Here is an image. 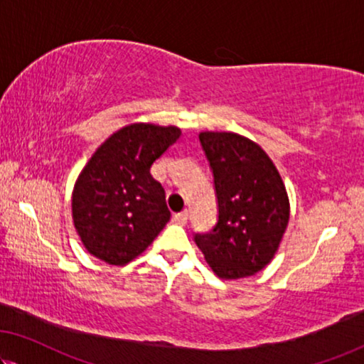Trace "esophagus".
Here are the masks:
<instances>
[{"instance_id": "1", "label": "esophagus", "mask_w": 364, "mask_h": 364, "mask_svg": "<svg viewBox=\"0 0 364 364\" xmlns=\"http://www.w3.org/2000/svg\"><path fill=\"white\" fill-rule=\"evenodd\" d=\"M173 220H175L176 224H180V225H186V222H188V210H183V213L175 214V215H173Z\"/></svg>"}]
</instances>
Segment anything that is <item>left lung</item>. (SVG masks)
I'll use <instances>...</instances> for the list:
<instances>
[{
    "label": "left lung",
    "instance_id": "obj_1",
    "mask_svg": "<svg viewBox=\"0 0 364 364\" xmlns=\"http://www.w3.org/2000/svg\"><path fill=\"white\" fill-rule=\"evenodd\" d=\"M199 140L213 168L219 220L194 240L220 279L248 278L283 240L291 213L283 178L267 151L240 134L205 130Z\"/></svg>",
    "mask_w": 364,
    "mask_h": 364
}]
</instances>
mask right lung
<instances>
[{
    "mask_svg": "<svg viewBox=\"0 0 364 364\" xmlns=\"http://www.w3.org/2000/svg\"><path fill=\"white\" fill-rule=\"evenodd\" d=\"M180 135L176 126L134 122L91 155L72 193L73 225L88 253L122 267L164 230L171 214L150 166Z\"/></svg>",
    "mask_w": 364,
    "mask_h": 364,
    "instance_id": "1",
    "label": "right lung"
}]
</instances>
